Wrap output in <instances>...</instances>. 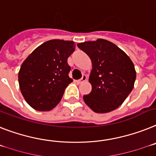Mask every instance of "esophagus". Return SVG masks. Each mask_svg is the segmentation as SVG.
I'll use <instances>...</instances> for the list:
<instances>
[{
	"mask_svg": "<svg viewBox=\"0 0 156 156\" xmlns=\"http://www.w3.org/2000/svg\"><path fill=\"white\" fill-rule=\"evenodd\" d=\"M86 79H87V76L86 75V74H82V77L81 79H79V80L77 81V82H78V84H80V83H82L83 82H86Z\"/></svg>",
	"mask_w": 156,
	"mask_h": 156,
	"instance_id": "esophagus-1",
	"label": "esophagus"
}]
</instances>
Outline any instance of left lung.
Returning a JSON list of instances; mask_svg holds the SVG:
<instances>
[{"label":"left lung","instance_id":"8db88e82","mask_svg":"<svg viewBox=\"0 0 156 156\" xmlns=\"http://www.w3.org/2000/svg\"><path fill=\"white\" fill-rule=\"evenodd\" d=\"M78 47L93 65L89 78L92 91L83 96L85 103L98 113L117 108L134 86L136 73L132 60L117 46L102 39L81 43Z\"/></svg>","mask_w":156,"mask_h":156}]
</instances>
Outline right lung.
Segmentation results:
<instances>
[{"instance_id":"obj_1","label":"right lung","mask_w":156,"mask_h":156,"mask_svg":"<svg viewBox=\"0 0 156 156\" xmlns=\"http://www.w3.org/2000/svg\"><path fill=\"white\" fill-rule=\"evenodd\" d=\"M73 41L51 40L38 47L22 63L20 89L27 103L38 111H50L59 103L69 77L68 57L74 51Z\"/></svg>"}]
</instances>
